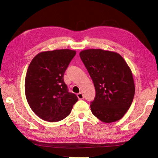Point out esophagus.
<instances>
[{
    "instance_id": "obj_1",
    "label": "esophagus",
    "mask_w": 158,
    "mask_h": 158,
    "mask_svg": "<svg viewBox=\"0 0 158 158\" xmlns=\"http://www.w3.org/2000/svg\"><path fill=\"white\" fill-rule=\"evenodd\" d=\"M77 97H78V98L79 99H83L84 98V95L82 94V93H81V92H80V93H78V94H77Z\"/></svg>"
}]
</instances>
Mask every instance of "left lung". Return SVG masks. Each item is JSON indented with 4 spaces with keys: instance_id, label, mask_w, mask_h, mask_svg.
Masks as SVG:
<instances>
[{
    "instance_id": "8db88e82",
    "label": "left lung",
    "mask_w": 158,
    "mask_h": 158,
    "mask_svg": "<svg viewBox=\"0 0 158 158\" xmlns=\"http://www.w3.org/2000/svg\"><path fill=\"white\" fill-rule=\"evenodd\" d=\"M92 78L95 96L90 103L94 115L104 123L121 119L130 108L135 92L132 72L117 52L88 49L80 52Z\"/></svg>"
}]
</instances>
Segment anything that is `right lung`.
Segmentation results:
<instances>
[{"label":"right lung","instance_id":"obj_1","mask_svg":"<svg viewBox=\"0 0 158 158\" xmlns=\"http://www.w3.org/2000/svg\"><path fill=\"white\" fill-rule=\"evenodd\" d=\"M76 51L70 49L40 52L27 69L25 93L30 107L45 121L57 122L70 113L78 100L64 82L66 70Z\"/></svg>","mask_w":158,"mask_h":158}]
</instances>
